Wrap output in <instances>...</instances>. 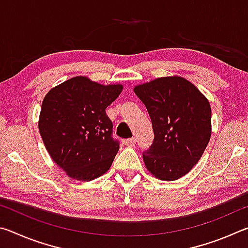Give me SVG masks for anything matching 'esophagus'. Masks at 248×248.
<instances>
[{
	"mask_svg": "<svg viewBox=\"0 0 248 248\" xmlns=\"http://www.w3.org/2000/svg\"><path fill=\"white\" fill-rule=\"evenodd\" d=\"M136 143H137L136 138H130V139L124 140V144L127 146H133V145H136Z\"/></svg>",
	"mask_w": 248,
	"mask_h": 248,
	"instance_id": "obj_1",
	"label": "esophagus"
}]
</instances>
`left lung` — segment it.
<instances>
[{"label": "left lung", "instance_id": "1", "mask_svg": "<svg viewBox=\"0 0 248 248\" xmlns=\"http://www.w3.org/2000/svg\"><path fill=\"white\" fill-rule=\"evenodd\" d=\"M145 105L154 131L143 152L146 169L164 182L189 173L211 137V107L194 84L182 77H164L134 86Z\"/></svg>", "mask_w": 248, "mask_h": 248}]
</instances>
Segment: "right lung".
<instances>
[{"label": "right lung", "mask_w": 248, "mask_h": 248, "mask_svg": "<svg viewBox=\"0 0 248 248\" xmlns=\"http://www.w3.org/2000/svg\"><path fill=\"white\" fill-rule=\"evenodd\" d=\"M121 84L103 85L75 77L50 90L41 104L38 127L46 149L69 177L90 182L106 173L118 153L106 108Z\"/></svg>", "instance_id": "1"}]
</instances>
